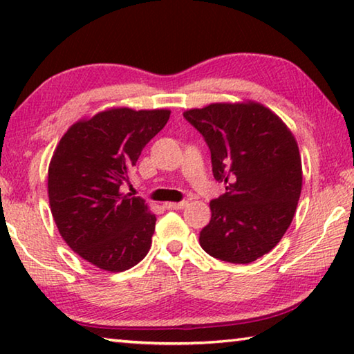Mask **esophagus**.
Instances as JSON below:
<instances>
[{
	"label": "esophagus",
	"instance_id": "1",
	"mask_svg": "<svg viewBox=\"0 0 354 354\" xmlns=\"http://www.w3.org/2000/svg\"><path fill=\"white\" fill-rule=\"evenodd\" d=\"M187 206V201H181V203H165L164 207L169 209V211H176V209H183Z\"/></svg>",
	"mask_w": 354,
	"mask_h": 354
}]
</instances>
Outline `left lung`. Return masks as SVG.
<instances>
[{
	"label": "left lung",
	"mask_w": 354,
	"mask_h": 354,
	"mask_svg": "<svg viewBox=\"0 0 354 354\" xmlns=\"http://www.w3.org/2000/svg\"><path fill=\"white\" fill-rule=\"evenodd\" d=\"M184 118L205 137L214 178L226 184L211 201L201 248L225 262H253L277 247L295 215L303 184L295 137L254 101L214 103Z\"/></svg>",
	"instance_id": "8db88e82"
}]
</instances>
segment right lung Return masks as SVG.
Returning <instances> with one entry per match:
<instances>
[{
    "instance_id": "obj_1",
    "label": "right lung",
    "mask_w": 354,
    "mask_h": 354,
    "mask_svg": "<svg viewBox=\"0 0 354 354\" xmlns=\"http://www.w3.org/2000/svg\"><path fill=\"white\" fill-rule=\"evenodd\" d=\"M170 111L113 107L71 124L48 169L53 218L68 247L106 272H124L151 247L156 215L120 192Z\"/></svg>"
}]
</instances>
